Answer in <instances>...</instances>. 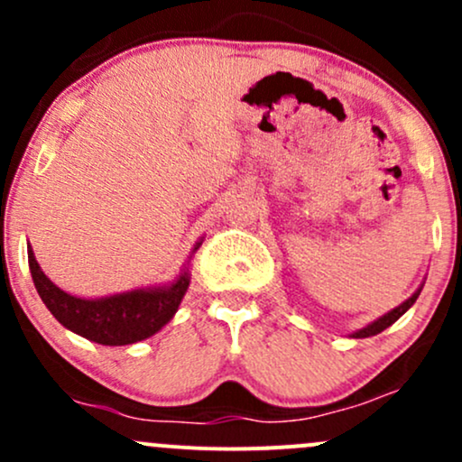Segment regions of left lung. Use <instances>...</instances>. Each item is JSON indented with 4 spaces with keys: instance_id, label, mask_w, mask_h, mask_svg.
<instances>
[{
    "instance_id": "1",
    "label": "left lung",
    "mask_w": 462,
    "mask_h": 462,
    "mask_svg": "<svg viewBox=\"0 0 462 462\" xmlns=\"http://www.w3.org/2000/svg\"><path fill=\"white\" fill-rule=\"evenodd\" d=\"M419 293H421V289L417 291L415 295H412V298H408L404 304H400L397 306V309H393L391 312H386L384 317H380L378 321H374V323H369L367 328H363V330H358V332H354V338H367V337H374V334H378V332H383V330H386V328L391 326V323H395L397 319H400L402 315H404V312L411 309L412 304H415V300L419 298Z\"/></svg>"
}]
</instances>
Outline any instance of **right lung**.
Returning a JSON list of instances; mask_svg holds the SVG:
<instances>
[{"instance_id":"obj_1","label":"right lung","mask_w":462,"mask_h":462,"mask_svg":"<svg viewBox=\"0 0 462 462\" xmlns=\"http://www.w3.org/2000/svg\"><path fill=\"white\" fill-rule=\"evenodd\" d=\"M28 263L36 291L51 315L71 332L102 346H130L156 334L176 315L189 289V272L184 269L176 282L162 289H136L102 300H82L58 289L41 272L32 247Z\"/></svg>"}]
</instances>
